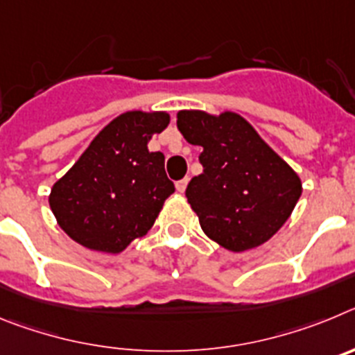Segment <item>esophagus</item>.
Listing matches in <instances>:
<instances>
[{
	"instance_id": "obj_1",
	"label": "esophagus",
	"mask_w": 355,
	"mask_h": 355,
	"mask_svg": "<svg viewBox=\"0 0 355 355\" xmlns=\"http://www.w3.org/2000/svg\"><path fill=\"white\" fill-rule=\"evenodd\" d=\"M187 187H188V178H183V180H180V181H178V183H175V188H178V192H181V193H183L184 190H187Z\"/></svg>"
}]
</instances>
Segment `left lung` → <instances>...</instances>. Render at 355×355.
I'll return each mask as SVG.
<instances>
[{"instance_id":"obj_1","label":"left lung","mask_w":355,"mask_h":355,"mask_svg":"<svg viewBox=\"0 0 355 355\" xmlns=\"http://www.w3.org/2000/svg\"><path fill=\"white\" fill-rule=\"evenodd\" d=\"M178 130L202 147V174L188 183L187 199L206 236L233 252L270 240L302 193L297 172L234 112L181 110Z\"/></svg>"}]
</instances>
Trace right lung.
<instances>
[{"label":"right lung","instance_id":"obj_1","mask_svg":"<svg viewBox=\"0 0 355 355\" xmlns=\"http://www.w3.org/2000/svg\"><path fill=\"white\" fill-rule=\"evenodd\" d=\"M167 112H126L106 124L49 193L56 222L80 245L117 254L153 227L174 193L165 156L149 153Z\"/></svg>","mask_w":355,"mask_h":355}]
</instances>
